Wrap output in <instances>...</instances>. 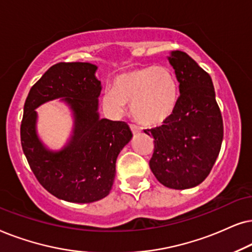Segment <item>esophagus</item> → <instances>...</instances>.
I'll return each mask as SVG.
<instances>
[{"label":"esophagus","instance_id":"esophagus-1","mask_svg":"<svg viewBox=\"0 0 252 252\" xmlns=\"http://www.w3.org/2000/svg\"><path fill=\"white\" fill-rule=\"evenodd\" d=\"M130 129H131V131L133 133H137V132H140V128L138 126H136V124H130Z\"/></svg>","mask_w":252,"mask_h":252}]
</instances>
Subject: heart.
<instances>
[{
  "mask_svg": "<svg viewBox=\"0 0 252 252\" xmlns=\"http://www.w3.org/2000/svg\"><path fill=\"white\" fill-rule=\"evenodd\" d=\"M113 90L102 94V105L108 112L120 115L126 105L138 122L157 126L168 119L179 101L176 78L166 66H145L116 77Z\"/></svg>",
  "mask_w": 252,
  "mask_h": 252,
  "instance_id": "obj_1",
  "label": "heart"
}]
</instances>
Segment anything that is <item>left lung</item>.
I'll use <instances>...</instances> for the list:
<instances>
[{
	"instance_id": "8db88e82",
	"label": "left lung",
	"mask_w": 252,
	"mask_h": 252,
	"mask_svg": "<svg viewBox=\"0 0 252 252\" xmlns=\"http://www.w3.org/2000/svg\"><path fill=\"white\" fill-rule=\"evenodd\" d=\"M180 83L172 115L144 132L154 138L150 168L161 184L183 190L206 179L219 156L223 138L222 116L212 79L187 53L168 58Z\"/></svg>"
}]
</instances>
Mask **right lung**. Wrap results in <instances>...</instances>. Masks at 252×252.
I'll return each mask as SVG.
<instances>
[{"label":"right lung","instance_id":"add662e5","mask_svg":"<svg viewBox=\"0 0 252 252\" xmlns=\"http://www.w3.org/2000/svg\"><path fill=\"white\" fill-rule=\"evenodd\" d=\"M96 65L60 62L47 70L30 90L21 124V142L39 183L60 199L93 203L109 193L121 150L131 139L123 121L100 119L98 96L101 83ZM64 97L75 115L72 140L59 153L47 150L35 132L34 109L43 102Z\"/></svg>","mask_w":252,"mask_h":252}]
</instances>
